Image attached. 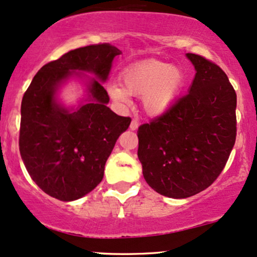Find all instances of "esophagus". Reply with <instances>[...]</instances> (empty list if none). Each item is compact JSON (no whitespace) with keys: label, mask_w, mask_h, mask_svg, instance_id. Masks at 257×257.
Masks as SVG:
<instances>
[{"label":"esophagus","mask_w":257,"mask_h":257,"mask_svg":"<svg viewBox=\"0 0 257 257\" xmlns=\"http://www.w3.org/2000/svg\"><path fill=\"white\" fill-rule=\"evenodd\" d=\"M138 126H139V122H138L137 119L132 120V123H131V129H132V131H137Z\"/></svg>","instance_id":"1"}]
</instances>
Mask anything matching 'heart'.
Segmentation results:
<instances>
[{
  "label": "heart",
  "instance_id": "heart-1",
  "mask_svg": "<svg viewBox=\"0 0 257 257\" xmlns=\"http://www.w3.org/2000/svg\"><path fill=\"white\" fill-rule=\"evenodd\" d=\"M123 86L109 84L107 90L115 102L128 105L131 95L143 96L144 108L152 115L165 113L178 97L183 74L170 63L144 61L128 67L122 74Z\"/></svg>",
  "mask_w": 257,
  "mask_h": 257
}]
</instances>
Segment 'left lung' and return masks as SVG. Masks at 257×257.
Returning a JSON list of instances; mask_svg holds the SVG:
<instances>
[{
    "instance_id": "8db88e82",
    "label": "left lung",
    "mask_w": 257,
    "mask_h": 257,
    "mask_svg": "<svg viewBox=\"0 0 257 257\" xmlns=\"http://www.w3.org/2000/svg\"><path fill=\"white\" fill-rule=\"evenodd\" d=\"M195 67L189 92L138 129V157L155 191L185 199L210 187L235 143L236 94L213 62L187 53Z\"/></svg>"
}]
</instances>
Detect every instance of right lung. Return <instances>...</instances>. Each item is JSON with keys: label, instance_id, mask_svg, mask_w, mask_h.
<instances>
[{"label": "right lung", "instance_id": "obj_1", "mask_svg": "<svg viewBox=\"0 0 257 257\" xmlns=\"http://www.w3.org/2000/svg\"><path fill=\"white\" fill-rule=\"evenodd\" d=\"M118 55L120 51L109 44L69 51L41 67L24 92L22 160L38 187L61 201L80 199L97 187L115 142L131 124V118L107 107L109 97L101 84ZM75 71L91 72L97 78L90 79L87 102L68 110L57 103L55 91Z\"/></svg>", "mask_w": 257, "mask_h": 257}]
</instances>
